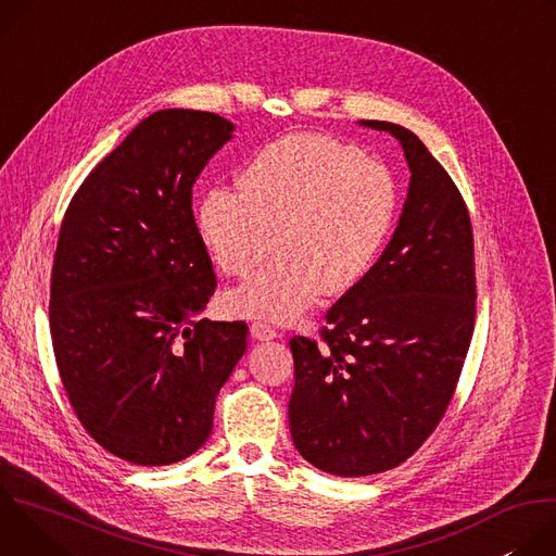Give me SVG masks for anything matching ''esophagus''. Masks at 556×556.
<instances>
[{"mask_svg":"<svg viewBox=\"0 0 556 556\" xmlns=\"http://www.w3.org/2000/svg\"><path fill=\"white\" fill-rule=\"evenodd\" d=\"M251 334L257 339V341H273V339H279L281 332H277L275 328H270L268 324H262V321H255L251 326Z\"/></svg>","mask_w":556,"mask_h":556,"instance_id":"esophagus-1","label":"esophagus"}]
</instances>
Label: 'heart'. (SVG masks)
I'll use <instances>...</instances> for the list:
<instances>
[{"instance_id":"obj_1","label":"heart","mask_w":556,"mask_h":556,"mask_svg":"<svg viewBox=\"0 0 556 556\" xmlns=\"http://www.w3.org/2000/svg\"><path fill=\"white\" fill-rule=\"evenodd\" d=\"M198 211L202 240L222 273L249 277L228 294L244 316L290 324L324 292L352 290L374 266L395 215V187L378 161L328 136L292 134L262 147Z\"/></svg>"}]
</instances>
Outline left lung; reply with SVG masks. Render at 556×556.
Instances as JSON below:
<instances>
[{"mask_svg":"<svg viewBox=\"0 0 556 556\" xmlns=\"http://www.w3.org/2000/svg\"><path fill=\"white\" fill-rule=\"evenodd\" d=\"M407 202L380 260L326 314L321 341L292 337L288 416L296 451L341 478L412 457L453 399L475 328V251L466 202L409 129Z\"/></svg>","mask_w":556,"mask_h":556,"instance_id":"1","label":"left lung"}]
</instances>
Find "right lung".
<instances>
[{
    "instance_id": "1",
    "label": "right lung",
    "mask_w": 556,
    "mask_h": 556,
    "mask_svg": "<svg viewBox=\"0 0 556 556\" xmlns=\"http://www.w3.org/2000/svg\"><path fill=\"white\" fill-rule=\"evenodd\" d=\"M232 129L198 110L147 116L61 222L50 277L56 369L90 438L138 466L180 462L206 442L217 393L247 352L244 321L198 319L217 279L193 182Z\"/></svg>"
}]
</instances>
